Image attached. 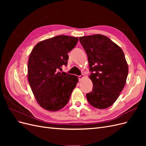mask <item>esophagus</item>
Returning <instances> with one entry per match:
<instances>
[{
	"instance_id": "obj_1",
	"label": "esophagus",
	"mask_w": 146,
	"mask_h": 146,
	"mask_svg": "<svg viewBox=\"0 0 146 146\" xmlns=\"http://www.w3.org/2000/svg\"><path fill=\"white\" fill-rule=\"evenodd\" d=\"M78 80L80 81V80H82V79L84 77V75L82 74V75H80V76H78Z\"/></svg>"
}]
</instances>
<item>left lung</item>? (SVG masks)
I'll use <instances>...</instances> for the list:
<instances>
[{"instance_id":"1","label":"left lung","mask_w":146,"mask_h":146,"mask_svg":"<svg viewBox=\"0 0 146 146\" xmlns=\"http://www.w3.org/2000/svg\"><path fill=\"white\" fill-rule=\"evenodd\" d=\"M88 59L93 84L91 92L86 94L92 107L105 109L117 99L129 72L122 48L106 36L100 34L79 38Z\"/></svg>"}]
</instances>
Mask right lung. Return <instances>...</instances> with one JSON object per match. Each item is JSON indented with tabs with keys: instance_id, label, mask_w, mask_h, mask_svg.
Listing matches in <instances>:
<instances>
[{
	"instance_id": "1",
	"label": "right lung",
	"mask_w": 146,
	"mask_h": 146,
	"mask_svg": "<svg viewBox=\"0 0 146 146\" xmlns=\"http://www.w3.org/2000/svg\"><path fill=\"white\" fill-rule=\"evenodd\" d=\"M78 41L76 37L59 35L38 42L30 55V86L39 105L48 111L64 107L78 82L77 76L59 71L67 65L68 52Z\"/></svg>"
}]
</instances>
